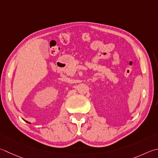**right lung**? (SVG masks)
Returning <instances> with one entry per match:
<instances>
[{
    "mask_svg": "<svg viewBox=\"0 0 158 158\" xmlns=\"http://www.w3.org/2000/svg\"><path fill=\"white\" fill-rule=\"evenodd\" d=\"M24 120V119H23ZM24 121H26V120H24ZM27 123H29V124H31V123H29V122H28V121H26Z\"/></svg>",
    "mask_w": 158,
    "mask_h": 158,
    "instance_id": "add662e5",
    "label": "right lung"
}]
</instances>
